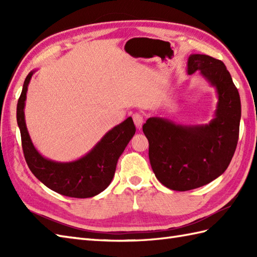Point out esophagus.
<instances>
[{
	"label": "esophagus",
	"mask_w": 257,
	"mask_h": 257,
	"mask_svg": "<svg viewBox=\"0 0 257 257\" xmlns=\"http://www.w3.org/2000/svg\"><path fill=\"white\" fill-rule=\"evenodd\" d=\"M133 119H134L136 127L141 128V125H143V123H144V114L140 112H136L133 114Z\"/></svg>",
	"instance_id": "34e87169"
}]
</instances>
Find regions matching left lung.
Returning <instances> with one entry per match:
<instances>
[{
  "label": "left lung",
  "instance_id": "1",
  "mask_svg": "<svg viewBox=\"0 0 257 257\" xmlns=\"http://www.w3.org/2000/svg\"><path fill=\"white\" fill-rule=\"evenodd\" d=\"M198 70L215 87L219 98L210 123L183 125L152 117L143 125L152 170L165 187L174 191L200 188L220 177L237 146L241 99L230 73L220 59L192 54L188 74Z\"/></svg>",
  "mask_w": 257,
  "mask_h": 257
}]
</instances>
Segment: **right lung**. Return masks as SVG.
<instances>
[{
	"label": "right lung",
	"mask_w": 257,
	"mask_h": 257,
	"mask_svg": "<svg viewBox=\"0 0 257 257\" xmlns=\"http://www.w3.org/2000/svg\"><path fill=\"white\" fill-rule=\"evenodd\" d=\"M33 74L34 72L26 76L16 109L22 148L27 166L42 183L59 194L78 199L99 194L110 184L119 157L136 133L133 118H127L109 130L99 143L80 159L72 162L48 160L35 149L25 123L26 91Z\"/></svg>",
	"instance_id": "right-lung-1"
}]
</instances>
